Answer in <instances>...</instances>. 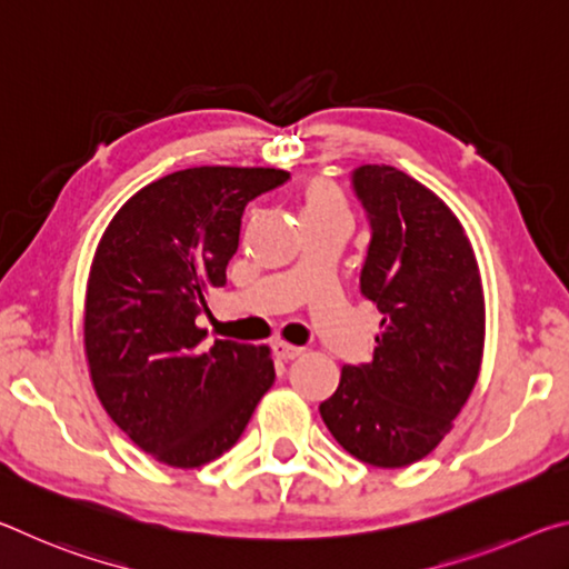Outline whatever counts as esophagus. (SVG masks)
<instances>
[{"label": "esophagus", "mask_w": 569, "mask_h": 569, "mask_svg": "<svg viewBox=\"0 0 569 569\" xmlns=\"http://www.w3.org/2000/svg\"><path fill=\"white\" fill-rule=\"evenodd\" d=\"M273 353L281 361H293V359H298V356L303 353V349H301V346H291V343H286V341H276L273 343Z\"/></svg>", "instance_id": "obj_1"}]
</instances>
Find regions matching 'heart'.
I'll return each instance as SVG.
<instances>
[{
    "mask_svg": "<svg viewBox=\"0 0 569 569\" xmlns=\"http://www.w3.org/2000/svg\"><path fill=\"white\" fill-rule=\"evenodd\" d=\"M303 220H319V218H349V206L341 188L329 178H313L303 188L301 198Z\"/></svg>",
    "mask_w": 569,
    "mask_h": 569,
    "instance_id": "b5f03b06",
    "label": "heart"
}]
</instances>
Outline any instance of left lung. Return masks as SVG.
I'll use <instances>...</instances> for the list:
<instances>
[{
  "label": "left lung",
  "mask_w": 569,
  "mask_h": 569,
  "mask_svg": "<svg viewBox=\"0 0 569 569\" xmlns=\"http://www.w3.org/2000/svg\"><path fill=\"white\" fill-rule=\"evenodd\" d=\"M353 190L371 223L361 293L381 333L319 411L351 457L397 469L439 447L475 389L485 291L467 230L435 190L391 166H361Z\"/></svg>",
  "instance_id": "left-lung-1"
}]
</instances>
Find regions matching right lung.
<instances>
[{"label":"right lung","mask_w":569,"mask_h":569,"mask_svg":"<svg viewBox=\"0 0 569 569\" xmlns=\"http://www.w3.org/2000/svg\"><path fill=\"white\" fill-rule=\"evenodd\" d=\"M286 180L278 168L170 172L134 192L94 250L82 313L92 387L162 465L196 469L226 455L276 379L268 346L203 349L196 316L226 286L246 206Z\"/></svg>","instance_id":"add662e5"}]
</instances>
